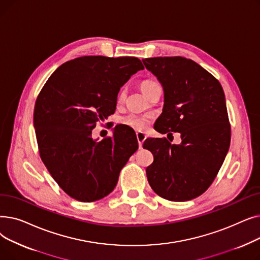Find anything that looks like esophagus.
<instances>
[{
    "mask_svg": "<svg viewBox=\"0 0 260 260\" xmlns=\"http://www.w3.org/2000/svg\"><path fill=\"white\" fill-rule=\"evenodd\" d=\"M136 136H137V140H138V144H139V148H142V144L144 142V140L146 139V136L144 133L142 132H138L137 134H136Z\"/></svg>",
    "mask_w": 260,
    "mask_h": 260,
    "instance_id": "obj_1",
    "label": "esophagus"
}]
</instances>
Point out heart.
Wrapping results in <instances>:
<instances>
[{"instance_id": "obj_1", "label": "heart", "mask_w": 260, "mask_h": 260, "mask_svg": "<svg viewBox=\"0 0 260 260\" xmlns=\"http://www.w3.org/2000/svg\"><path fill=\"white\" fill-rule=\"evenodd\" d=\"M156 85H158V84L155 83V82L146 80V81L141 82L140 89L146 95L148 93V91L151 90L153 87H155ZM124 98H125V92H124V90L122 89V90H120V92L118 94V101L121 102V101L124 100ZM151 121H152V116L151 115H134V114H131V115H127L125 117L121 118L122 124L129 126L135 131L145 129L148 126L149 123H151Z\"/></svg>"}]
</instances>
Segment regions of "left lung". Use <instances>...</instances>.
<instances>
[{
	"label": "left lung",
	"instance_id": "8db88e82",
	"mask_svg": "<svg viewBox=\"0 0 260 260\" xmlns=\"http://www.w3.org/2000/svg\"><path fill=\"white\" fill-rule=\"evenodd\" d=\"M142 61L165 91L155 129L181 136L180 144L161 138L144 141L143 147L154 155V162L146 168L148 183L165 199H194L212 184L230 147L223 89L215 77L189 59L157 57Z\"/></svg>",
	"mask_w": 260,
	"mask_h": 260
}]
</instances>
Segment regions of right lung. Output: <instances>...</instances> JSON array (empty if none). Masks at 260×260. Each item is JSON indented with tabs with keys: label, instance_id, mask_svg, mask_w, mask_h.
I'll list each match as a JSON object with an SVG mask.
<instances>
[{
	"label": "right lung",
	"instance_id": "1",
	"mask_svg": "<svg viewBox=\"0 0 260 260\" xmlns=\"http://www.w3.org/2000/svg\"><path fill=\"white\" fill-rule=\"evenodd\" d=\"M143 68L135 57H81L58 67L39 93L34 126L40 156L74 199L92 202L112 193L120 171L138 149L134 135L116 127L100 142L91 132L115 113L120 88Z\"/></svg>",
	"mask_w": 260,
	"mask_h": 260
}]
</instances>
